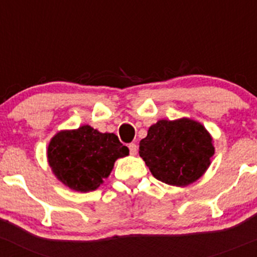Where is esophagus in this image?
<instances>
[{
	"mask_svg": "<svg viewBox=\"0 0 257 257\" xmlns=\"http://www.w3.org/2000/svg\"><path fill=\"white\" fill-rule=\"evenodd\" d=\"M128 148H129V151H131L132 155H137V153H138V147H137L136 143H131V144L128 145Z\"/></svg>",
	"mask_w": 257,
	"mask_h": 257,
	"instance_id": "34e87169",
	"label": "esophagus"
}]
</instances>
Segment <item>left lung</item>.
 Listing matches in <instances>:
<instances>
[{
    "label": "left lung",
    "mask_w": 257,
    "mask_h": 257,
    "mask_svg": "<svg viewBox=\"0 0 257 257\" xmlns=\"http://www.w3.org/2000/svg\"><path fill=\"white\" fill-rule=\"evenodd\" d=\"M139 155L156 180L183 187L206 172L214 147L210 134L198 121L161 119L140 140Z\"/></svg>",
    "instance_id": "left-lung-1"
}]
</instances>
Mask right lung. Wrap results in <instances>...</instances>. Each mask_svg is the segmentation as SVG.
<instances>
[{"instance_id":"add662e5","label":"right lung","mask_w":257,"mask_h":257,"mask_svg":"<svg viewBox=\"0 0 257 257\" xmlns=\"http://www.w3.org/2000/svg\"><path fill=\"white\" fill-rule=\"evenodd\" d=\"M129 149L113 133H99L90 125L61 131L50 140L48 163L65 186L77 192L94 191L109 176L115 160Z\"/></svg>"}]
</instances>
